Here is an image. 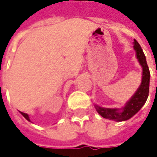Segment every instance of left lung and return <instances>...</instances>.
<instances>
[{
    "mask_svg": "<svg viewBox=\"0 0 157 157\" xmlns=\"http://www.w3.org/2000/svg\"><path fill=\"white\" fill-rule=\"evenodd\" d=\"M134 49L136 51V58L143 69L142 82L136 92L130 98V100L125 104V105L121 108H105L97 105H94V107L97 113L105 119L113 120L116 122L126 121L134 116L145 104L148 94H149V82H150V72L146 63L144 53L142 50L140 44L136 40H134Z\"/></svg>",
    "mask_w": 157,
    "mask_h": 157,
    "instance_id": "1",
    "label": "left lung"
}]
</instances>
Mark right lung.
<instances>
[{
  "label": "right lung",
  "mask_w": 157,
  "mask_h": 157,
  "mask_svg": "<svg viewBox=\"0 0 157 157\" xmlns=\"http://www.w3.org/2000/svg\"><path fill=\"white\" fill-rule=\"evenodd\" d=\"M21 114H22V116L26 119V120H28V121H30V118H29V115L27 114V113H22V112H20ZM31 122V121H30Z\"/></svg>",
  "instance_id": "right-lung-1"
}]
</instances>
